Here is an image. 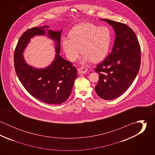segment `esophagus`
<instances>
[{"instance_id": "34e87169", "label": "esophagus", "mask_w": 155, "mask_h": 155, "mask_svg": "<svg viewBox=\"0 0 155 155\" xmlns=\"http://www.w3.org/2000/svg\"><path fill=\"white\" fill-rule=\"evenodd\" d=\"M88 71V69L85 67H81L78 69V72L80 74H85Z\"/></svg>"}]
</instances>
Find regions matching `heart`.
<instances>
[{
  "instance_id": "1",
  "label": "heart",
  "mask_w": 155,
  "mask_h": 155,
  "mask_svg": "<svg viewBox=\"0 0 155 155\" xmlns=\"http://www.w3.org/2000/svg\"><path fill=\"white\" fill-rule=\"evenodd\" d=\"M70 39H63L62 45L67 58L75 61L80 54L84 55L82 63H98L105 58L110 48V32L105 27L84 22L75 26L69 33Z\"/></svg>"
}]
</instances>
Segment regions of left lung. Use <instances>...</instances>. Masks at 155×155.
Wrapping results in <instances>:
<instances>
[{
	"label": "left lung",
	"instance_id": "8db88e82",
	"mask_svg": "<svg viewBox=\"0 0 155 155\" xmlns=\"http://www.w3.org/2000/svg\"><path fill=\"white\" fill-rule=\"evenodd\" d=\"M101 20L113 27L116 38L111 52L95 68L99 74L95 90L100 98L111 100L120 96L132 84L140 70L141 48L130 27L110 20Z\"/></svg>",
	"mask_w": 155,
	"mask_h": 155
}]
</instances>
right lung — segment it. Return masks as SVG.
Here are the masks:
<instances>
[{
    "label": "right lung",
    "mask_w": 155,
    "mask_h": 155,
    "mask_svg": "<svg viewBox=\"0 0 155 155\" xmlns=\"http://www.w3.org/2000/svg\"><path fill=\"white\" fill-rule=\"evenodd\" d=\"M45 28L33 27L25 31L18 40L14 52L16 74L27 91L35 98L49 104H60L69 97L74 80L78 77L76 68L63 58L60 52L61 31L48 30V35L56 42L54 61L49 67L40 69L27 65L22 53L31 38L35 35H44Z\"/></svg>",
    "instance_id": "1"
}]
</instances>
